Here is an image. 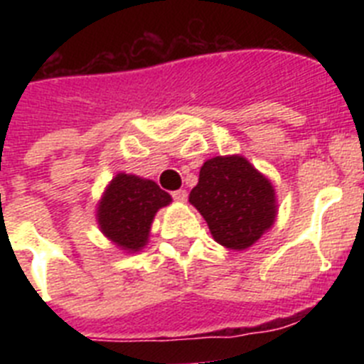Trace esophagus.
<instances>
[{"label":"esophagus","mask_w":364,"mask_h":364,"mask_svg":"<svg viewBox=\"0 0 364 364\" xmlns=\"http://www.w3.org/2000/svg\"><path fill=\"white\" fill-rule=\"evenodd\" d=\"M171 197L175 198L176 202H186L188 200V191H186V189H176V191L171 193Z\"/></svg>","instance_id":"34e87169"}]
</instances>
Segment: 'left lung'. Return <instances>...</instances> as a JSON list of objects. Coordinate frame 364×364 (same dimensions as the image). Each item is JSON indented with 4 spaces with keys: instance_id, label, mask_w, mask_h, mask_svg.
I'll list each match as a JSON object with an SVG mask.
<instances>
[{
    "instance_id": "1",
    "label": "left lung",
    "mask_w": 364,
    "mask_h": 364,
    "mask_svg": "<svg viewBox=\"0 0 364 364\" xmlns=\"http://www.w3.org/2000/svg\"><path fill=\"white\" fill-rule=\"evenodd\" d=\"M191 202L210 226L213 239L231 250H246L275 220V191L242 156H215L200 167Z\"/></svg>"
}]
</instances>
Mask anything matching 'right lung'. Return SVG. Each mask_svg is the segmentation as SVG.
Here are the masks:
<instances>
[{"label":"right lung","instance_id":"right-lung-1","mask_svg":"<svg viewBox=\"0 0 364 364\" xmlns=\"http://www.w3.org/2000/svg\"><path fill=\"white\" fill-rule=\"evenodd\" d=\"M171 202L153 180L120 173L111 180L98 208V224L114 244L138 252L146 246L154 213Z\"/></svg>","mask_w":364,"mask_h":364}]
</instances>
